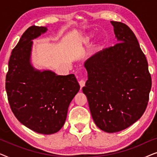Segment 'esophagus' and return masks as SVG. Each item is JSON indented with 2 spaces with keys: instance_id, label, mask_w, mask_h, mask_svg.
Returning <instances> with one entry per match:
<instances>
[{
  "instance_id": "34e87169",
  "label": "esophagus",
  "mask_w": 157,
  "mask_h": 157,
  "mask_svg": "<svg viewBox=\"0 0 157 157\" xmlns=\"http://www.w3.org/2000/svg\"><path fill=\"white\" fill-rule=\"evenodd\" d=\"M78 83H79V85H80L81 88L84 86L85 84H86V81H85V80H83V79H81V80L79 81Z\"/></svg>"
}]
</instances>
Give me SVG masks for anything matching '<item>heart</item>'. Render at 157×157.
Wrapping results in <instances>:
<instances>
[{"label": "heart", "mask_w": 157, "mask_h": 157, "mask_svg": "<svg viewBox=\"0 0 157 157\" xmlns=\"http://www.w3.org/2000/svg\"><path fill=\"white\" fill-rule=\"evenodd\" d=\"M91 36H92V35H89V36H86V38H85L86 41H89V40L91 39ZM99 43H100V44H101V43H102V39H101V38H100V39H99Z\"/></svg>", "instance_id": "heart-1"}]
</instances>
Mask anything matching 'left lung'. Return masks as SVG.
<instances>
[{"mask_svg":"<svg viewBox=\"0 0 157 157\" xmlns=\"http://www.w3.org/2000/svg\"><path fill=\"white\" fill-rule=\"evenodd\" d=\"M111 23L119 43L85 61L88 80L82 91L96 125L114 133L132 125L144 113L151 78L133 31L123 23Z\"/></svg>","mask_w":157,"mask_h":157,"instance_id":"1","label":"left lung"}]
</instances>
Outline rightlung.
I'll use <instances>...</instances> for the list:
<instances>
[{"label":"right lung","mask_w":157,"mask_h":157,"mask_svg":"<svg viewBox=\"0 0 157 157\" xmlns=\"http://www.w3.org/2000/svg\"><path fill=\"white\" fill-rule=\"evenodd\" d=\"M47 30L33 25L23 33L10 55L6 89L10 109L21 124L38 134H52L63 127L80 86L74 74L59 76L32 66V40Z\"/></svg>","instance_id":"1"}]
</instances>
